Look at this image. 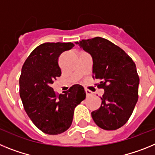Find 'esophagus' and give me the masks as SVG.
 <instances>
[{
  "instance_id": "1",
  "label": "esophagus",
  "mask_w": 155,
  "mask_h": 155,
  "mask_svg": "<svg viewBox=\"0 0 155 155\" xmlns=\"http://www.w3.org/2000/svg\"><path fill=\"white\" fill-rule=\"evenodd\" d=\"M85 91H86V94H87V96H90V95H91V94H92V92H91L90 90H88V89H85Z\"/></svg>"
}]
</instances>
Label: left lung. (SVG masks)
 Segmentation results:
<instances>
[{"instance_id":"8db88e82","label":"left lung","mask_w":155,"mask_h":155,"mask_svg":"<svg viewBox=\"0 0 155 155\" xmlns=\"http://www.w3.org/2000/svg\"><path fill=\"white\" fill-rule=\"evenodd\" d=\"M93 58V78L95 85L104 90L101 105L91 112L97 126L115 130L126 124L138 101L140 79L136 64L126 52L102 37L76 42Z\"/></svg>"}]
</instances>
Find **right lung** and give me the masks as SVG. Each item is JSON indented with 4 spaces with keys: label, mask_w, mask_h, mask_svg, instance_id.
<instances>
[{
    "label": "right lung",
    "mask_w": 155,
    "mask_h": 155,
    "mask_svg": "<svg viewBox=\"0 0 155 155\" xmlns=\"http://www.w3.org/2000/svg\"><path fill=\"white\" fill-rule=\"evenodd\" d=\"M74 47L72 43H44L31 52L19 78V94L24 109L43 133L57 135L71 126L75 107L86 98L84 88L72 86L57 94L51 85L61 75V54Z\"/></svg>",
    "instance_id": "obj_1"
}]
</instances>
